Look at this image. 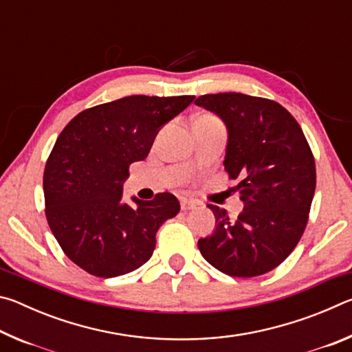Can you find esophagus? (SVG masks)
Masks as SVG:
<instances>
[{"label": "esophagus", "instance_id": "obj_1", "mask_svg": "<svg viewBox=\"0 0 352 352\" xmlns=\"http://www.w3.org/2000/svg\"><path fill=\"white\" fill-rule=\"evenodd\" d=\"M180 205H182L183 211H189V210H194V208H197V201L190 200V199H182Z\"/></svg>", "mask_w": 352, "mask_h": 352}]
</instances>
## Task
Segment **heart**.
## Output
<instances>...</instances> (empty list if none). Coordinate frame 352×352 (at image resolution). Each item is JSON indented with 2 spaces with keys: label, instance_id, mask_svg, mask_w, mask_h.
<instances>
[{
  "label": "heart",
  "instance_id": "b5f03b06",
  "mask_svg": "<svg viewBox=\"0 0 352 352\" xmlns=\"http://www.w3.org/2000/svg\"><path fill=\"white\" fill-rule=\"evenodd\" d=\"M204 118H208V116H204Z\"/></svg>",
  "mask_w": 352,
  "mask_h": 352
}]
</instances>
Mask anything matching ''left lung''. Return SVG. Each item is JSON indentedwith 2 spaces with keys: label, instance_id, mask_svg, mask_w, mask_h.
<instances>
[{
  "label": "left lung",
  "instance_id": "8db88e82",
  "mask_svg": "<svg viewBox=\"0 0 352 352\" xmlns=\"http://www.w3.org/2000/svg\"><path fill=\"white\" fill-rule=\"evenodd\" d=\"M195 105L226 126L225 170L239 180L243 210L230 220L210 205L212 234L199 241L204 258L225 275L253 278L278 267L305 233L315 194V162L295 118L275 100L242 93L204 94Z\"/></svg>",
  "mask_w": 352,
  "mask_h": 352
}]
</instances>
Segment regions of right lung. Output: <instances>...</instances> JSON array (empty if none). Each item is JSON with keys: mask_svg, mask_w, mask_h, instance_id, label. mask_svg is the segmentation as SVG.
Segmentation results:
<instances>
[{"mask_svg": "<svg viewBox=\"0 0 352 352\" xmlns=\"http://www.w3.org/2000/svg\"><path fill=\"white\" fill-rule=\"evenodd\" d=\"M194 96H127L83 110L62 130L46 162V219L65 254L99 278H115L151 259L155 234L180 204L169 192L122 200L129 166L144 160L164 124Z\"/></svg>", "mask_w": 352, "mask_h": 352, "instance_id": "add662e5", "label": "right lung"}]
</instances>
